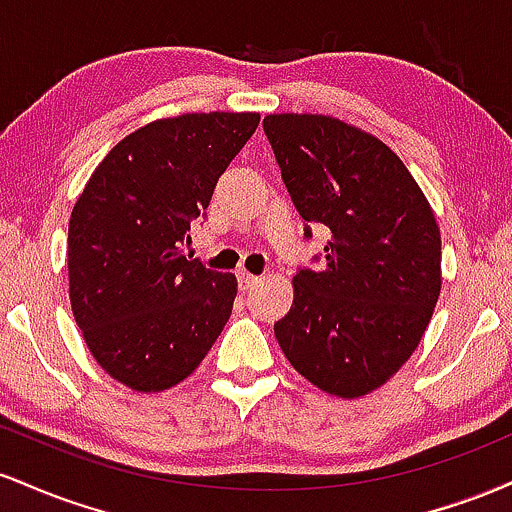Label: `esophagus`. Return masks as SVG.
Wrapping results in <instances>:
<instances>
[{"label":"esophagus","mask_w":512,"mask_h":512,"mask_svg":"<svg viewBox=\"0 0 512 512\" xmlns=\"http://www.w3.org/2000/svg\"><path fill=\"white\" fill-rule=\"evenodd\" d=\"M257 284H260V276L248 274V272H238V289L243 291V293L245 291H252Z\"/></svg>","instance_id":"1"}]
</instances>
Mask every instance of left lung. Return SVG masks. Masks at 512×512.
<instances>
[{"mask_svg":"<svg viewBox=\"0 0 512 512\" xmlns=\"http://www.w3.org/2000/svg\"><path fill=\"white\" fill-rule=\"evenodd\" d=\"M303 236L332 240L293 276L274 334L320 390L361 397L395 375L424 337L440 293V231L424 192L380 139L325 115H267Z\"/></svg>","mask_w":512,"mask_h":512,"instance_id":"1","label":"left lung"}]
</instances>
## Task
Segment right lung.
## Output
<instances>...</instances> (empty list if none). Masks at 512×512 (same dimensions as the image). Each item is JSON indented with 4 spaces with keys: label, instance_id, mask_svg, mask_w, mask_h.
I'll use <instances>...</instances> for the list:
<instances>
[{
    "label": "right lung",
    "instance_id": "1",
    "mask_svg": "<svg viewBox=\"0 0 512 512\" xmlns=\"http://www.w3.org/2000/svg\"><path fill=\"white\" fill-rule=\"evenodd\" d=\"M257 125V113L151 122L113 146L74 204V320L98 366L132 390L178 385L228 322L236 276L187 260L182 245Z\"/></svg>",
    "mask_w": 512,
    "mask_h": 512
}]
</instances>
